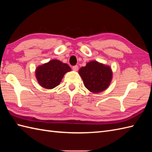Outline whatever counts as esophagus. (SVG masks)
<instances>
[{
    "instance_id": "esophagus-1",
    "label": "esophagus",
    "mask_w": 152,
    "mask_h": 152,
    "mask_svg": "<svg viewBox=\"0 0 152 152\" xmlns=\"http://www.w3.org/2000/svg\"><path fill=\"white\" fill-rule=\"evenodd\" d=\"M72 70H74V71H77L78 70V65H75L72 66Z\"/></svg>"
}]
</instances>
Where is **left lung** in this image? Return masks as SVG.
Masks as SVG:
<instances>
[{
    "label": "left lung",
    "instance_id": "8db88e82",
    "mask_svg": "<svg viewBox=\"0 0 152 152\" xmlns=\"http://www.w3.org/2000/svg\"><path fill=\"white\" fill-rule=\"evenodd\" d=\"M83 80V84L89 91L98 93L104 91L110 84L112 79V70L110 66L91 61L78 71Z\"/></svg>",
    "mask_w": 152,
    "mask_h": 152
}]
</instances>
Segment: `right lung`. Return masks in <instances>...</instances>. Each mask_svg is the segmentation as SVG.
Segmentation results:
<instances>
[{
	"mask_svg": "<svg viewBox=\"0 0 152 152\" xmlns=\"http://www.w3.org/2000/svg\"><path fill=\"white\" fill-rule=\"evenodd\" d=\"M70 71V67L66 63L52 59L38 66L35 70V76L40 86L51 89L59 86L64 74Z\"/></svg>",
	"mask_w": 152,
	"mask_h": 152,
	"instance_id": "add662e5",
	"label": "right lung"
}]
</instances>
